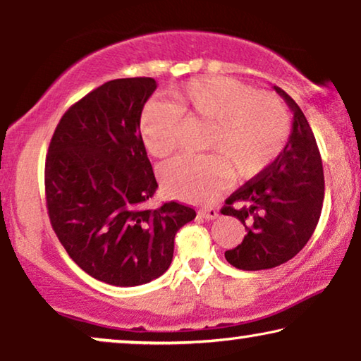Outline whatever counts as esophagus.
I'll use <instances>...</instances> for the list:
<instances>
[{
  "mask_svg": "<svg viewBox=\"0 0 361 361\" xmlns=\"http://www.w3.org/2000/svg\"><path fill=\"white\" fill-rule=\"evenodd\" d=\"M200 214L207 221H214L217 216H219V211L214 209V207H204V209L200 211Z\"/></svg>",
  "mask_w": 361,
  "mask_h": 361,
  "instance_id": "1",
  "label": "esophagus"
}]
</instances>
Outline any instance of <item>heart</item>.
I'll return each instance as SVG.
<instances>
[{"mask_svg": "<svg viewBox=\"0 0 361 361\" xmlns=\"http://www.w3.org/2000/svg\"><path fill=\"white\" fill-rule=\"evenodd\" d=\"M183 121L209 124L206 150L217 156L178 157L160 169L164 190L190 202L214 200L231 178H252L286 145L291 119L275 94L253 91L235 78L197 77L175 86L170 103H152L140 119L147 152L165 159L180 147Z\"/></svg>", "mask_w": 361, "mask_h": 361, "instance_id": "1", "label": "heart"}]
</instances>
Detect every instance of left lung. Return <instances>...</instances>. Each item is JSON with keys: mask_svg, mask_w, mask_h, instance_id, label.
Returning <instances> with one entry per match:
<instances>
[{"mask_svg": "<svg viewBox=\"0 0 361 361\" xmlns=\"http://www.w3.org/2000/svg\"><path fill=\"white\" fill-rule=\"evenodd\" d=\"M293 111L288 144L273 164L226 200L222 214L245 226V237L226 252L238 270L257 271L291 260L316 231L324 202V170L306 116L286 91L273 86Z\"/></svg>", "mask_w": 361, "mask_h": 361, "instance_id": "1", "label": "left lung"}]
</instances>
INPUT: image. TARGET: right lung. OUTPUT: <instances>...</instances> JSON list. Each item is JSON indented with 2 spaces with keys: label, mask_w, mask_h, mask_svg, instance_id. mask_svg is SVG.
I'll return each mask as SVG.
<instances>
[{
  "label": "right lung",
  "mask_w": 361,
  "mask_h": 361,
  "mask_svg": "<svg viewBox=\"0 0 361 361\" xmlns=\"http://www.w3.org/2000/svg\"><path fill=\"white\" fill-rule=\"evenodd\" d=\"M154 78L101 85L62 116L45 159L50 224L70 258L96 280L139 286L164 275L175 235L196 217L170 201L147 209L157 180L140 135Z\"/></svg>",
  "instance_id": "right-lung-1"
}]
</instances>
